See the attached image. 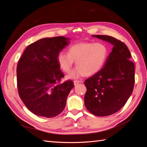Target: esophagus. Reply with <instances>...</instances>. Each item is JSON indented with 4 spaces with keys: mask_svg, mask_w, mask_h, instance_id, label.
I'll use <instances>...</instances> for the list:
<instances>
[{
    "mask_svg": "<svg viewBox=\"0 0 147 147\" xmlns=\"http://www.w3.org/2000/svg\"><path fill=\"white\" fill-rule=\"evenodd\" d=\"M80 83V81H78V80H75V81H74V84L75 86L77 85V84L78 83Z\"/></svg>",
    "mask_w": 147,
    "mask_h": 147,
    "instance_id": "1",
    "label": "esophagus"
}]
</instances>
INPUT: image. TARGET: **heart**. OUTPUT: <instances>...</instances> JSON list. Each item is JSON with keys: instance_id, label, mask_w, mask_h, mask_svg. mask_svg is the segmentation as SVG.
I'll return each instance as SVG.
<instances>
[{"instance_id": "heart-1", "label": "heart", "mask_w": 147, "mask_h": 147, "mask_svg": "<svg viewBox=\"0 0 147 147\" xmlns=\"http://www.w3.org/2000/svg\"><path fill=\"white\" fill-rule=\"evenodd\" d=\"M109 56V49L102 42H78L70 45L68 53L61 51L57 61L61 69L70 72L75 61L77 65L67 78L78 79L86 75H94L104 66Z\"/></svg>"}]
</instances>
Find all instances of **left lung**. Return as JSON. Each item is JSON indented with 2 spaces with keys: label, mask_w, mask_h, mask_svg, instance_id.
Returning a JSON list of instances; mask_svg holds the SVG:
<instances>
[{
  "label": "left lung",
  "mask_w": 147,
  "mask_h": 147,
  "mask_svg": "<svg viewBox=\"0 0 147 147\" xmlns=\"http://www.w3.org/2000/svg\"><path fill=\"white\" fill-rule=\"evenodd\" d=\"M92 37L113 46L105 65L99 72L86 79L84 105L91 113L105 117L117 112L125 105L134 85V64L131 53L122 42L108 35Z\"/></svg>",
  "instance_id": "left-lung-1"
}]
</instances>
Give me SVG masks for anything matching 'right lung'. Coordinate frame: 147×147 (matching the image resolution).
<instances>
[{
	"label": "right lung",
	"instance_id": "obj_1",
	"mask_svg": "<svg viewBox=\"0 0 147 147\" xmlns=\"http://www.w3.org/2000/svg\"><path fill=\"white\" fill-rule=\"evenodd\" d=\"M70 41L63 36L40 39L26 48L18 64L20 97L28 110L38 116L54 117L65 108L74 85L70 80L58 83L64 75L57 56Z\"/></svg>",
	"mask_w": 147,
	"mask_h": 147
}]
</instances>
